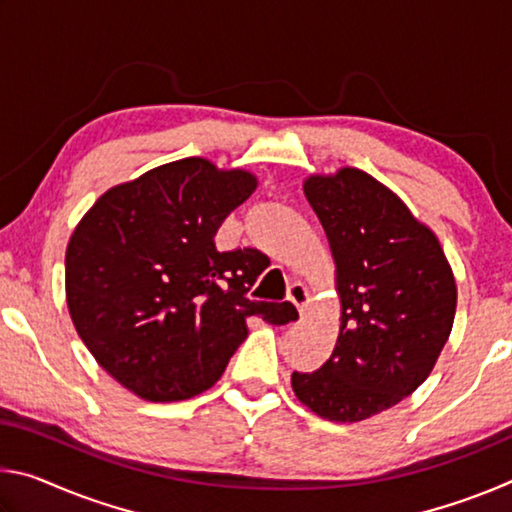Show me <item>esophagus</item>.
<instances>
[{
  "instance_id": "1",
  "label": "esophagus",
  "mask_w": 512,
  "mask_h": 512,
  "mask_svg": "<svg viewBox=\"0 0 512 512\" xmlns=\"http://www.w3.org/2000/svg\"><path fill=\"white\" fill-rule=\"evenodd\" d=\"M293 305L298 307V311H300V316L305 314V309H307V305H309V300H311V296H309V291H307V287L302 282H293L291 287H289V296H287Z\"/></svg>"
}]
</instances>
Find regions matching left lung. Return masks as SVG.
Listing matches in <instances>:
<instances>
[{"mask_svg":"<svg viewBox=\"0 0 512 512\" xmlns=\"http://www.w3.org/2000/svg\"><path fill=\"white\" fill-rule=\"evenodd\" d=\"M305 196L323 225L341 300L339 339L316 372H293L309 411L361 422L411 395L443 352L456 280L438 237L370 173H314Z\"/></svg>","mask_w":512,"mask_h":512,"instance_id":"8db88e82","label":"left lung"}]
</instances>
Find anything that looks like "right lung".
Wrapping results in <instances>:
<instances>
[{
  "mask_svg": "<svg viewBox=\"0 0 512 512\" xmlns=\"http://www.w3.org/2000/svg\"><path fill=\"white\" fill-rule=\"evenodd\" d=\"M257 189L255 173L185 158L110 187L65 253L72 323L99 366L149 402L212 388L248 336V318H298L291 302L246 293L266 268L253 248L219 253L225 216Z\"/></svg>",
  "mask_w": 512,
  "mask_h": 512,
  "instance_id": "1",
  "label": "right lung"
}]
</instances>
